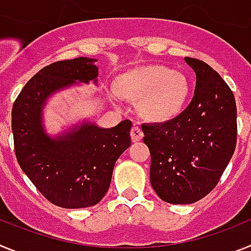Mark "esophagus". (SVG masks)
<instances>
[{
  "label": "esophagus",
  "mask_w": 251,
  "mask_h": 251,
  "mask_svg": "<svg viewBox=\"0 0 251 251\" xmlns=\"http://www.w3.org/2000/svg\"><path fill=\"white\" fill-rule=\"evenodd\" d=\"M130 137H132L133 142H138L143 138V132L138 126H133L132 130H130Z\"/></svg>",
  "instance_id": "obj_1"
}]
</instances>
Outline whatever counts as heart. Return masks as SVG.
I'll use <instances>...</instances> for the list:
<instances>
[{
  "instance_id": "obj_1",
  "label": "heart",
  "mask_w": 251,
  "mask_h": 251,
  "mask_svg": "<svg viewBox=\"0 0 251 251\" xmlns=\"http://www.w3.org/2000/svg\"><path fill=\"white\" fill-rule=\"evenodd\" d=\"M188 90L185 75L159 65L127 73L118 83L122 97L139 100L141 114L152 122H167L176 117L187 99Z\"/></svg>"
}]
</instances>
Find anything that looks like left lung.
Here are the masks:
<instances>
[{
	"instance_id": "1",
	"label": "left lung",
	"mask_w": 251,
	"mask_h": 251,
	"mask_svg": "<svg viewBox=\"0 0 251 251\" xmlns=\"http://www.w3.org/2000/svg\"><path fill=\"white\" fill-rule=\"evenodd\" d=\"M196 74L191 103L163 123L142 124L151 153V185L159 199L186 205L210 194L234 154L236 103L214 69L185 57Z\"/></svg>"
}]
</instances>
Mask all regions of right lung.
Masks as SVG:
<instances>
[{
    "instance_id": "obj_1",
    "label": "right lung",
    "mask_w": 251,
    "mask_h": 251,
    "mask_svg": "<svg viewBox=\"0 0 251 251\" xmlns=\"http://www.w3.org/2000/svg\"><path fill=\"white\" fill-rule=\"evenodd\" d=\"M95 61L81 56L45 66L22 88L12 106L20 167L51 203L64 208L97 205L109 188L115 162L130 146L128 119L113 128L85 122L55 138L44 129L46 99L76 81L97 84Z\"/></svg>"
}]
</instances>
